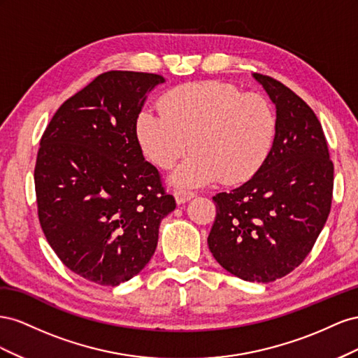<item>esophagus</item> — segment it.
Instances as JSON below:
<instances>
[{
    "label": "esophagus",
    "mask_w": 358,
    "mask_h": 358,
    "mask_svg": "<svg viewBox=\"0 0 358 358\" xmlns=\"http://www.w3.org/2000/svg\"><path fill=\"white\" fill-rule=\"evenodd\" d=\"M173 198H176L178 206H181V203H186L187 201L195 198V193L193 192H189V190H176L173 192Z\"/></svg>",
    "instance_id": "34e87169"
}]
</instances>
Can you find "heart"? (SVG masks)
Instances as JSON below:
<instances>
[{
	"instance_id": "obj_1",
	"label": "heart",
	"mask_w": 358,
	"mask_h": 358,
	"mask_svg": "<svg viewBox=\"0 0 358 358\" xmlns=\"http://www.w3.org/2000/svg\"><path fill=\"white\" fill-rule=\"evenodd\" d=\"M160 110L139 112L136 138L145 156L162 169L172 168L190 150L192 156L172 173L177 186L246 181L273 147L275 114L270 101L244 94L228 83L181 85L160 100Z\"/></svg>"
}]
</instances>
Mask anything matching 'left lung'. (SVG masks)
Masks as SVG:
<instances>
[{"mask_svg":"<svg viewBox=\"0 0 358 358\" xmlns=\"http://www.w3.org/2000/svg\"><path fill=\"white\" fill-rule=\"evenodd\" d=\"M275 106V136L255 176L213 196V257L237 278L273 282L310 253L331 208L333 162L320 120L308 103L270 76L253 73Z\"/></svg>","mask_w":358,"mask_h":358,"instance_id":"1","label":"left lung"}]
</instances>
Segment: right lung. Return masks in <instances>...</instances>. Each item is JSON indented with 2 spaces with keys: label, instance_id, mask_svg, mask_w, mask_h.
<instances>
[{
  "label": "right lung",
  "instance_id": "right-lung-1",
  "mask_svg": "<svg viewBox=\"0 0 358 358\" xmlns=\"http://www.w3.org/2000/svg\"><path fill=\"white\" fill-rule=\"evenodd\" d=\"M165 78L112 70L58 108L34 169L38 220L57 257L103 287L130 280L150 262L176 199L145 162L136 117Z\"/></svg>",
  "mask_w": 358,
  "mask_h": 358
}]
</instances>
